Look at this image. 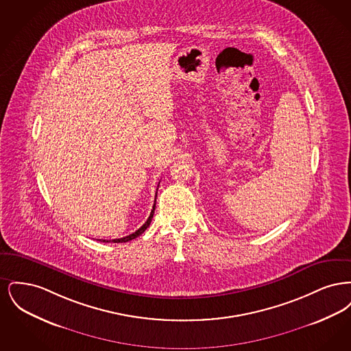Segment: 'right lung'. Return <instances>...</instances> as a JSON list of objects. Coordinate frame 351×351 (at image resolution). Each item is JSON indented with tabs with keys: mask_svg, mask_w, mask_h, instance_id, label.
I'll return each mask as SVG.
<instances>
[{
	"mask_svg": "<svg viewBox=\"0 0 351 351\" xmlns=\"http://www.w3.org/2000/svg\"><path fill=\"white\" fill-rule=\"evenodd\" d=\"M159 186V185H158ZM158 191V189H156ZM156 197V196H155ZM156 201V199H155ZM154 212H155V204H154V206H152V210H151L150 217L147 218V221L136 230V232H134L133 234H129V235H126V237H123V238H116V239H112V241H108V239H99L100 242H114V243H122V242H129V241H132L134 238H136V237H139L141 234L143 233L149 226H150L151 219H152V216H154Z\"/></svg>",
	"mask_w": 351,
	"mask_h": 351,
	"instance_id": "add662e5",
	"label": "right lung"
}]
</instances>
